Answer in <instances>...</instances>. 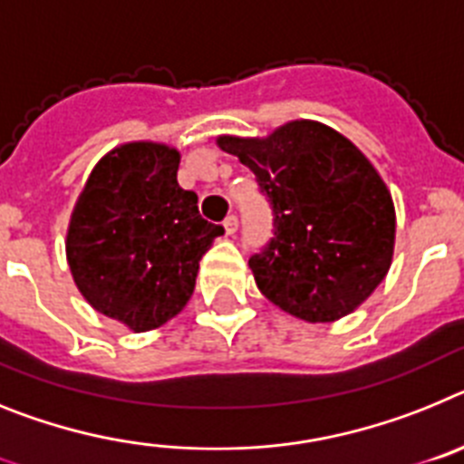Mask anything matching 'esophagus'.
Returning a JSON list of instances; mask_svg holds the SVG:
<instances>
[{"label":"esophagus","instance_id":"obj_1","mask_svg":"<svg viewBox=\"0 0 464 464\" xmlns=\"http://www.w3.org/2000/svg\"><path fill=\"white\" fill-rule=\"evenodd\" d=\"M224 231H227V236H233V233L237 231V217L236 215H228L227 219H224Z\"/></svg>","mask_w":464,"mask_h":464}]
</instances>
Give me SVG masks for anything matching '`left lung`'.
Returning <instances> with one entry per match:
<instances>
[{"label": "left lung", "mask_w": 464, "mask_h": 464, "mask_svg": "<svg viewBox=\"0 0 464 464\" xmlns=\"http://www.w3.org/2000/svg\"><path fill=\"white\" fill-rule=\"evenodd\" d=\"M255 172L273 237L249 256L256 287L305 322L348 315L392 264L394 208L373 165L332 128L292 121L266 140L219 137Z\"/></svg>", "instance_id": "obj_1"}]
</instances>
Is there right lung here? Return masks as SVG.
Wrapping results in <instances>:
<instances>
[{"label":"right lung","instance_id":"add662e5","mask_svg":"<svg viewBox=\"0 0 464 464\" xmlns=\"http://www.w3.org/2000/svg\"><path fill=\"white\" fill-rule=\"evenodd\" d=\"M179 154L132 142L88 177L67 233V261L92 308L132 332L160 327L191 299L198 261L224 233L177 184Z\"/></svg>","mask_w":464,"mask_h":464}]
</instances>
